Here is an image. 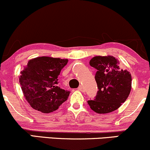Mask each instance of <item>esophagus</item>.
Instances as JSON below:
<instances>
[{"label":"esophagus","mask_w":150,"mask_h":150,"mask_svg":"<svg viewBox=\"0 0 150 150\" xmlns=\"http://www.w3.org/2000/svg\"><path fill=\"white\" fill-rule=\"evenodd\" d=\"M78 89H79V90H80V91H81V92H85V89H84V87H82V85H80V87H78Z\"/></svg>","instance_id":"34e87169"}]
</instances>
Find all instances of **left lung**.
Listing matches in <instances>:
<instances>
[{
	"mask_svg": "<svg viewBox=\"0 0 150 150\" xmlns=\"http://www.w3.org/2000/svg\"><path fill=\"white\" fill-rule=\"evenodd\" d=\"M89 64L97 70V95L87 101L91 109L97 113H107L118 109L131 90L132 77L127 70H121L113 56H95Z\"/></svg>",
	"mask_w": 150,
	"mask_h": 150,
	"instance_id": "8db88e82",
	"label": "left lung"
}]
</instances>
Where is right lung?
Listing matches in <instances>:
<instances>
[{
  "label": "right lung",
  "instance_id": "obj_1",
  "mask_svg": "<svg viewBox=\"0 0 150 150\" xmlns=\"http://www.w3.org/2000/svg\"><path fill=\"white\" fill-rule=\"evenodd\" d=\"M68 59L35 58L21 72L20 83L26 100L34 109L53 112L68 99L70 92L58 87V77Z\"/></svg>",
  "mask_w": 150,
  "mask_h": 150
}]
</instances>
